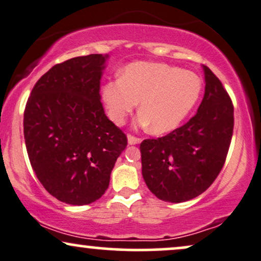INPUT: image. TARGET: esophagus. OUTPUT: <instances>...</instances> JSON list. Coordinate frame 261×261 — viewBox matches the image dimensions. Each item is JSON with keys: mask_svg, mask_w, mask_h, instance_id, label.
Instances as JSON below:
<instances>
[{"mask_svg": "<svg viewBox=\"0 0 261 261\" xmlns=\"http://www.w3.org/2000/svg\"><path fill=\"white\" fill-rule=\"evenodd\" d=\"M141 142H142L141 138L135 137V136H133V135H128V136H127V143L131 144V146H134V144L141 143Z\"/></svg>", "mask_w": 261, "mask_h": 261, "instance_id": "esophagus-1", "label": "esophagus"}]
</instances>
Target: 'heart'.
<instances>
[{"instance_id": "1", "label": "heart", "mask_w": 261, "mask_h": 261, "mask_svg": "<svg viewBox=\"0 0 261 261\" xmlns=\"http://www.w3.org/2000/svg\"><path fill=\"white\" fill-rule=\"evenodd\" d=\"M202 83L197 74L161 62H134L102 88V100L115 124H124L140 101V126L163 135L173 131L195 107Z\"/></svg>"}]
</instances>
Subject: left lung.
<instances>
[{
  "label": "left lung",
  "mask_w": 261,
  "mask_h": 261,
  "mask_svg": "<svg viewBox=\"0 0 261 261\" xmlns=\"http://www.w3.org/2000/svg\"><path fill=\"white\" fill-rule=\"evenodd\" d=\"M197 113L183 126L141 143L142 174L158 199L184 202L211 187L225 163L233 130V106L222 82L207 66Z\"/></svg>",
  "instance_id": "left-lung-1"
}]
</instances>
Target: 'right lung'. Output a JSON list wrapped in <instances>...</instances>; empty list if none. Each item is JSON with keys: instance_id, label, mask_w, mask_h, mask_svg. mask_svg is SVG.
I'll return each mask as SVG.
<instances>
[{"instance_id": "right-lung-1", "label": "right lung", "mask_w": 261, "mask_h": 261, "mask_svg": "<svg viewBox=\"0 0 261 261\" xmlns=\"http://www.w3.org/2000/svg\"><path fill=\"white\" fill-rule=\"evenodd\" d=\"M108 55L58 64L35 84L24 112L30 163L50 195L74 206L100 199L127 138L105 114L100 96Z\"/></svg>"}]
</instances>
